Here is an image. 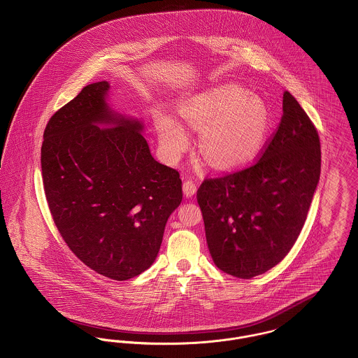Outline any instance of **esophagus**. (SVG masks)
Instances as JSON below:
<instances>
[{
	"label": "esophagus",
	"instance_id": "obj_1",
	"mask_svg": "<svg viewBox=\"0 0 358 358\" xmlns=\"http://www.w3.org/2000/svg\"><path fill=\"white\" fill-rule=\"evenodd\" d=\"M182 189H184V194H185L187 197H192V196H194L196 192H197V185H196L192 180H187V181L184 182V185H182Z\"/></svg>",
	"mask_w": 358,
	"mask_h": 358
}]
</instances>
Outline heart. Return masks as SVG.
Listing matches in <instances>:
<instances>
[{"instance_id":"obj_1","label":"heart","mask_w":358,"mask_h":358,"mask_svg":"<svg viewBox=\"0 0 358 358\" xmlns=\"http://www.w3.org/2000/svg\"><path fill=\"white\" fill-rule=\"evenodd\" d=\"M180 115L201 132L204 157L222 170L250 165L266 148L272 131L268 106L238 85H217L190 96L181 103ZM154 122L169 157H178L188 148L189 132L176 117L158 112Z\"/></svg>"}]
</instances>
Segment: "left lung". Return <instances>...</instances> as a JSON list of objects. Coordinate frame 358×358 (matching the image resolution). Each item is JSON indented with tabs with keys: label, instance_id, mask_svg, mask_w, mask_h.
Masks as SVG:
<instances>
[{
	"label": "left lung",
	"instance_id": "1",
	"mask_svg": "<svg viewBox=\"0 0 358 358\" xmlns=\"http://www.w3.org/2000/svg\"><path fill=\"white\" fill-rule=\"evenodd\" d=\"M320 177L316 128L289 92L282 117L250 168L208 178L197 190L215 265L238 278L275 266L301 231Z\"/></svg>",
	"mask_w": 358,
	"mask_h": 358
}]
</instances>
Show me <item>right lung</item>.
Returning a JSON list of instances; mask_svg holds the SVG:
<instances>
[{"label": "right lung", "instance_id": "add662e5", "mask_svg": "<svg viewBox=\"0 0 358 358\" xmlns=\"http://www.w3.org/2000/svg\"><path fill=\"white\" fill-rule=\"evenodd\" d=\"M109 89L106 81L87 85L52 115L43 135V184L70 250L123 281L155 261L182 182L152 158L143 122L108 104Z\"/></svg>", "mask_w": 358, "mask_h": 358}]
</instances>
